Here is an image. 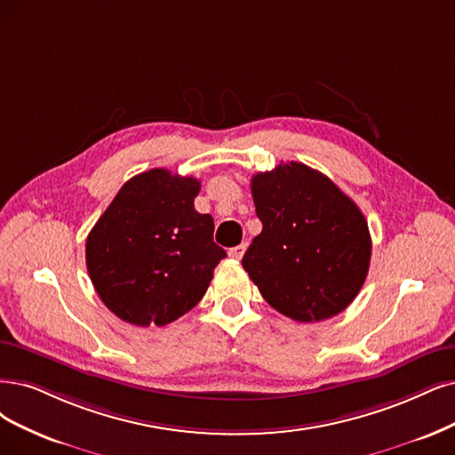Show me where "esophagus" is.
I'll use <instances>...</instances> for the list:
<instances>
[{
  "label": "esophagus",
  "instance_id": "34e87169",
  "mask_svg": "<svg viewBox=\"0 0 455 455\" xmlns=\"http://www.w3.org/2000/svg\"><path fill=\"white\" fill-rule=\"evenodd\" d=\"M245 249H247L245 243H240L236 247H232V249H228V257L234 259V260H240L243 257V253H245Z\"/></svg>",
  "mask_w": 455,
  "mask_h": 455
}]
</instances>
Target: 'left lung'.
<instances>
[{
    "label": "left lung",
    "instance_id": "left-lung-1",
    "mask_svg": "<svg viewBox=\"0 0 455 455\" xmlns=\"http://www.w3.org/2000/svg\"><path fill=\"white\" fill-rule=\"evenodd\" d=\"M251 193L262 232L242 266L262 298L298 323L347 309L371 260L360 208L328 176L296 161L255 174Z\"/></svg>",
    "mask_w": 455,
    "mask_h": 455
}]
</instances>
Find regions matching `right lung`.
Masks as SVG:
<instances>
[{"instance_id": "add662e5", "label": "right lung", "mask_w": 455, "mask_h": 455, "mask_svg": "<svg viewBox=\"0 0 455 455\" xmlns=\"http://www.w3.org/2000/svg\"><path fill=\"white\" fill-rule=\"evenodd\" d=\"M200 181L166 168L131 178L88 234L86 266L103 304L134 326H164L206 294L227 257L213 219L195 210Z\"/></svg>"}]
</instances>
